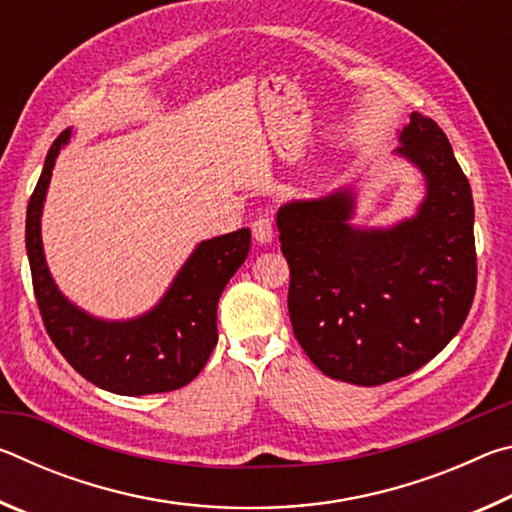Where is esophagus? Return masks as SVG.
<instances>
[{
	"instance_id": "34e87169",
	"label": "esophagus",
	"mask_w": 512,
	"mask_h": 512,
	"mask_svg": "<svg viewBox=\"0 0 512 512\" xmlns=\"http://www.w3.org/2000/svg\"><path fill=\"white\" fill-rule=\"evenodd\" d=\"M253 237L257 244H271L273 237H275V230H273V221L268 219L266 214L257 216L253 221Z\"/></svg>"
}]
</instances>
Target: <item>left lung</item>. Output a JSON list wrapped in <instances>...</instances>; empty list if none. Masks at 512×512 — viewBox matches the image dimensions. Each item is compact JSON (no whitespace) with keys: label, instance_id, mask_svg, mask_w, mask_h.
<instances>
[{"label":"left lung","instance_id":"1","mask_svg":"<svg viewBox=\"0 0 512 512\" xmlns=\"http://www.w3.org/2000/svg\"><path fill=\"white\" fill-rule=\"evenodd\" d=\"M402 155L427 196L393 228H354L348 187L277 212L289 262V316L327 377L377 386L411 375L454 339L476 291L472 189L440 126L413 112Z\"/></svg>","mask_w":512,"mask_h":512}]
</instances>
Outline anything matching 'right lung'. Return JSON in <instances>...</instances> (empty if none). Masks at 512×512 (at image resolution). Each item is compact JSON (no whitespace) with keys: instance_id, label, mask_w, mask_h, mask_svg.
<instances>
[{"instance_id":"add662e5","label":"right lung","mask_w":512,"mask_h":512,"mask_svg":"<svg viewBox=\"0 0 512 512\" xmlns=\"http://www.w3.org/2000/svg\"><path fill=\"white\" fill-rule=\"evenodd\" d=\"M72 131L56 137L27 207V255L42 323L60 354L94 386L117 395L169 393L187 386L216 345V305L246 262L250 230L201 241L164 298L144 316L101 320L58 291L42 253L40 216L56 158Z\"/></svg>"}]
</instances>
